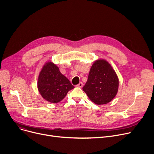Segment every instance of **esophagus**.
Here are the masks:
<instances>
[{
    "label": "esophagus",
    "instance_id": "esophagus-1",
    "mask_svg": "<svg viewBox=\"0 0 154 154\" xmlns=\"http://www.w3.org/2000/svg\"><path fill=\"white\" fill-rule=\"evenodd\" d=\"M77 87L82 88V87H83V83H82V82H80L78 85H77Z\"/></svg>",
    "mask_w": 154,
    "mask_h": 154
}]
</instances>
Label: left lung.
Returning <instances> with one entry per match:
<instances>
[{"mask_svg": "<svg viewBox=\"0 0 154 154\" xmlns=\"http://www.w3.org/2000/svg\"><path fill=\"white\" fill-rule=\"evenodd\" d=\"M119 79L114 69L104 59H98L92 64L88 80L82 89L94 103L107 104L118 91Z\"/></svg>", "mask_w": 154, "mask_h": 154, "instance_id": "8db88e82", "label": "left lung"}]
</instances>
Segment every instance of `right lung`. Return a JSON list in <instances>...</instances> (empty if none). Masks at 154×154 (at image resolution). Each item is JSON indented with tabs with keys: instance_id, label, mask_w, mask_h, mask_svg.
<instances>
[{
	"instance_id": "right-lung-1",
	"label": "right lung",
	"mask_w": 154,
	"mask_h": 154,
	"mask_svg": "<svg viewBox=\"0 0 154 154\" xmlns=\"http://www.w3.org/2000/svg\"><path fill=\"white\" fill-rule=\"evenodd\" d=\"M42 97L52 103H59L74 88L69 79L60 73L59 68L51 61L46 62L40 70L37 82Z\"/></svg>"
}]
</instances>
